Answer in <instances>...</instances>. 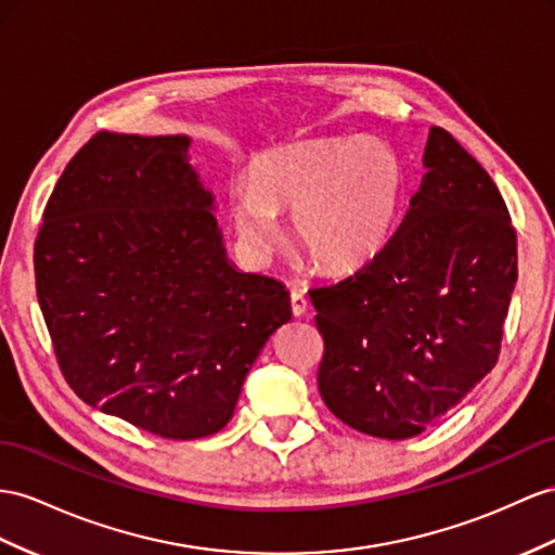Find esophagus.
I'll list each match as a JSON object with an SVG mask.
<instances>
[{
	"label": "esophagus",
	"instance_id": "obj_1",
	"mask_svg": "<svg viewBox=\"0 0 555 555\" xmlns=\"http://www.w3.org/2000/svg\"><path fill=\"white\" fill-rule=\"evenodd\" d=\"M291 309H293V317H305L309 302H307V295L302 291H293L291 293Z\"/></svg>",
	"mask_w": 555,
	"mask_h": 555
}]
</instances>
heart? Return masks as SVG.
I'll return each instance as SVG.
<instances>
[{
  "label": "heart",
  "mask_w": 555,
  "mask_h": 555,
  "mask_svg": "<svg viewBox=\"0 0 555 555\" xmlns=\"http://www.w3.org/2000/svg\"><path fill=\"white\" fill-rule=\"evenodd\" d=\"M403 194L399 156L377 138L293 142L260 154L232 192L234 232L253 258L281 241L276 212L291 210L297 250L321 272L343 274L387 246Z\"/></svg>",
  "instance_id": "1"
}]
</instances>
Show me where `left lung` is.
Segmentation results:
<instances>
[{
	"mask_svg": "<svg viewBox=\"0 0 555 555\" xmlns=\"http://www.w3.org/2000/svg\"><path fill=\"white\" fill-rule=\"evenodd\" d=\"M422 166L387 246L353 276L309 291L325 343L323 403L389 440L429 429L492 371L518 279L516 232L486 168L438 126Z\"/></svg>",
	"mask_w": 555,
	"mask_h": 555,
	"instance_id": "left-lung-1",
	"label": "left lung"
}]
</instances>
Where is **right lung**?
I'll use <instances>...</instances> for the list:
<instances>
[{
  "instance_id": "right-lung-1",
  "label": "right lung",
  "mask_w": 555,
  "mask_h": 555,
  "mask_svg": "<svg viewBox=\"0 0 555 555\" xmlns=\"http://www.w3.org/2000/svg\"><path fill=\"white\" fill-rule=\"evenodd\" d=\"M190 145L93 135L63 170L35 244L39 307L69 387L173 440L232 420L255 359L293 317L281 281L227 258Z\"/></svg>"
}]
</instances>
